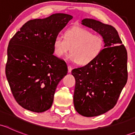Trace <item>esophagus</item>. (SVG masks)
Here are the masks:
<instances>
[{
    "label": "esophagus",
    "instance_id": "34e87169",
    "mask_svg": "<svg viewBox=\"0 0 135 135\" xmlns=\"http://www.w3.org/2000/svg\"><path fill=\"white\" fill-rule=\"evenodd\" d=\"M72 70H73L72 66H70V65H68V72H69V73H71Z\"/></svg>",
    "mask_w": 135,
    "mask_h": 135
}]
</instances>
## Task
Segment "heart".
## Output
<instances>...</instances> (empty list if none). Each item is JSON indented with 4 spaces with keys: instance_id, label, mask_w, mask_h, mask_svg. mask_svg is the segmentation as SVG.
Returning a JSON list of instances; mask_svg holds the SVG:
<instances>
[{
    "instance_id": "obj_1",
    "label": "heart",
    "mask_w": 135,
    "mask_h": 135,
    "mask_svg": "<svg viewBox=\"0 0 135 135\" xmlns=\"http://www.w3.org/2000/svg\"><path fill=\"white\" fill-rule=\"evenodd\" d=\"M104 42L101 36L93 35L81 27H74L65 32L64 37L58 36L54 42V50L59 57L70 50L68 59L78 65H84L96 59L101 53Z\"/></svg>"
}]
</instances>
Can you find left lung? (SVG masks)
<instances>
[{
	"label": "left lung",
	"mask_w": 135,
	"mask_h": 135,
	"mask_svg": "<svg viewBox=\"0 0 135 135\" xmlns=\"http://www.w3.org/2000/svg\"><path fill=\"white\" fill-rule=\"evenodd\" d=\"M81 24L101 35L104 43L96 59L72 70L76 80L75 109L80 115L94 117L116 104L127 81V53L114 27L93 19H84Z\"/></svg>",
	"instance_id": "8db88e82"
}]
</instances>
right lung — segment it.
Wrapping results in <instances>:
<instances>
[{"label":"right lung","mask_w":135,"mask_h":135,"mask_svg":"<svg viewBox=\"0 0 135 135\" xmlns=\"http://www.w3.org/2000/svg\"><path fill=\"white\" fill-rule=\"evenodd\" d=\"M73 16L55 13L30 20L9 40L6 76L17 103L26 110L51 108L55 89L66 76L64 60L54 55V42Z\"/></svg>","instance_id":"obj_1"}]
</instances>
